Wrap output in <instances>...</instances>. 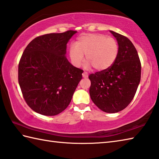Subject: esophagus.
<instances>
[{"label":"esophagus","mask_w":159,"mask_h":159,"mask_svg":"<svg viewBox=\"0 0 159 159\" xmlns=\"http://www.w3.org/2000/svg\"><path fill=\"white\" fill-rule=\"evenodd\" d=\"M82 76H83L84 78H86V77H88L89 75H88V73H87L86 72H84L82 73Z\"/></svg>","instance_id":"obj_1"}]
</instances>
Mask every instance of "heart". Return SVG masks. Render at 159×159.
I'll return each instance as SVG.
<instances>
[{
    "instance_id": "obj_1",
    "label": "heart",
    "mask_w": 159,
    "mask_h": 159,
    "mask_svg": "<svg viewBox=\"0 0 159 159\" xmlns=\"http://www.w3.org/2000/svg\"><path fill=\"white\" fill-rule=\"evenodd\" d=\"M119 54V45L114 38L101 34L83 35L75 44L70 47L69 56L72 63L80 67L86 56L87 67L93 66L96 70L103 71L111 68Z\"/></svg>"
}]
</instances>
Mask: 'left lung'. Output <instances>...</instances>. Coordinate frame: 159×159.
<instances>
[{
	"mask_svg": "<svg viewBox=\"0 0 159 159\" xmlns=\"http://www.w3.org/2000/svg\"><path fill=\"white\" fill-rule=\"evenodd\" d=\"M117 40L119 54L108 69L89 76V93L93 103L102 111L115 113L133 99L141 80V64L136 48L128 38L111 31Z\"/></svg>",
	"mask_w": 159,
	"mask_h": 159,
	"instance_id": "obj_1",
	"label": "left lung"
}]
</instances>
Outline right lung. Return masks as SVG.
Masks as SVG:
<instances>
[{"instance_id": "1", "label": "right lung", "mask_w": 159, "mask_h": 159, "mask_svg": "<svg viewBox=\"0 0 159 159\" xmlns=\"http://www.w3.org/2000/svg\"><path fill=\"white\" fill-rule=\"evenodd\" d=\"M76 31L34 38L18 64V83L26 103L34 111L54 116L64 111L82 78L83 70L66 57V44Z\"/></svg>"}]
</instances>
